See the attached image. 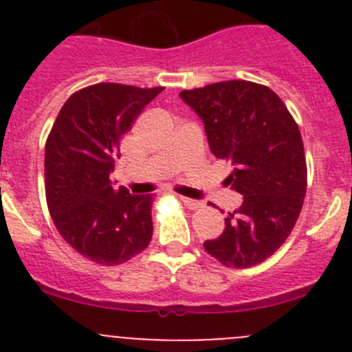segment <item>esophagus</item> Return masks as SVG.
<instances>
[{
    "mask_svg": "<svg viewBox=\"0 0 352 352\" xmlns=\"http://www.w3.org/2000/svg\"><path fill=\"white\" fill-rule=\"evenodd\" d=\"M183 201V204H185L186 208H190V210H199V208L203 206V203L201 201H195V199H190V197H179Z\"/></svg>",
    "mask_w": 352,
    "mask_h": 352,
    "instance_id": "esophagus-1",
    "label": "esophagus"
}]
</instances>
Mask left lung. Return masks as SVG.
Returning <instances> with one entry per match:
<instances>
[{
  "mask_svg": "<svg viewBox=\"0 0 352 352\" xmlns=\"http://www.w3.org/2000/svg\"><path fill=\"white\" fill-rule=\"evenodd\" d=\"M182 100L203 120L217 158L232 164L226 185L243 195L226 229L204 248L227 268H250L291 234L307 192L301 133L275 91L250 80L185 89Z\"/></svg>",
  "mask_w": 352,
  "mask_h": 352,
  "instance_id": "1",
  "label": "left lung"
}]
</instances>
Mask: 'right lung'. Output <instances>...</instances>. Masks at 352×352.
<instances>
[{"mask_svg": "<svg viewBox=\"0 0 352 352\" xmlns=\"http://www.w3.org/2000/svg\"><path fill=\"white\" fill-rule=\"evenodd\" d=\"M100 82L65 102L45 142V197L56 229L76 252L102 266L123 264L153 234V195L114 190L109 174L120 141L162 91Z\"/></svg>", "mask_w": 352, "mask_h": 352, "instance_id": "obj_1", "label": "right lung"}]
</instances>
